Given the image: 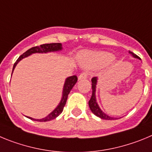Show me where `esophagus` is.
<instances>
[{"mask_svg": "<svg viewBox=\"0 0 152 152\" xmlns=\"http://www.w3.org/2000/svg\"><path fill=\"white\" fill-rule=\"evenodd\" d=\"M87 76H88L87 73H86V72H83V73H82L79 76V79L80 80V79H86V78H87Z\"/></svg>", "mask_w": 152, "mask_h": 152, "instance_id": "obj_1", "label": "esophagus"}]
</instances>
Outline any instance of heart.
Here are the masks:
<instances>
[{"mask_svg": "<svg viewBox=\"0 0 152 152\" xmlns=\"http://www.w3.org/2000/svg\"><path fill=\"white\" fill-rule=\"evenodd\" d=\"M113 59L110 54L107 53H86L81 57L82 62L85 66H91L93 64L105 63Z\"/></svg>", "mask_w": 152, "mask_h": 152, "instance_id": "obj_1", "label": "heart"}]
</instances>
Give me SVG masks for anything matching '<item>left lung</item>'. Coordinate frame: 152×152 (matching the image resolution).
Segmentation results:
<instances>
[{
	"mask_svg": "<svg viewBox=\"0 0 152 152\" xmlns=\"http://www.w3.org/2000/svg\"><path fill=\"white\" fill-rule=\"evenodd\" d=\"M131 54L132 55V57H135V58H138V59H140V57H138L136 54H135L134 53L130 52ZM97 82H98V78L97 77H93L91 79V88H92V95H91V98H90L89 102H88V106L90 107V110H91L94 114L97 117H100V118L103 119V120H116L117 118H114V117H112L108 116L107 114L104 113L101 108L98 106V103H97L96 101V97H95V90H96V85Z\"/></svg>",
	"mask_w": 152,
	"mask_h": 152,
	"instance_id": "left-lung-1",
	"label": "left lung"
}]
</instances>
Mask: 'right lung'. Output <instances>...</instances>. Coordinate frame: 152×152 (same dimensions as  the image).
<instances>
[{
  "mask_svg": "<svg viewBox=\"0 0 152 152\" xmlns=\"http://www.w3.org/2000/svg\"><path fill=\"white\" fill-rule=\"evenodd\" d=\"M62 50V45H61V43L44 44V45H42L40 46H36V47L32 48H30L28 49V50H26L25 53H23L21 56H20V57H19L18 59L16 60L14 65H13V70H14L15 67H16V64H18L22 59L28 57V56L31 55V54H35V53L54 52V51H59V50ZM13 72H12V73H13ZM77 80L78 79L76 76H72L66 78L65 83H64V88H63V95H62V98H61V102L59 103V104L57 105V107H56V108L54 109L51 113H49L47 117H45V118H42V119H34L29 117H27L31 119V120H35V121H39V122H46V121H49V120H54V119H55L56 117H58V116L62 113L64 106H65V104H66L68 95H69V93L70 92L71 89H72L73 86H74V85L76 83Z\"/></svg>",
  "mask_w": 152,
  "mask_h": 152,
  "instance_id": "add662e5",
  "label": "right lung"
}]
</instances>
